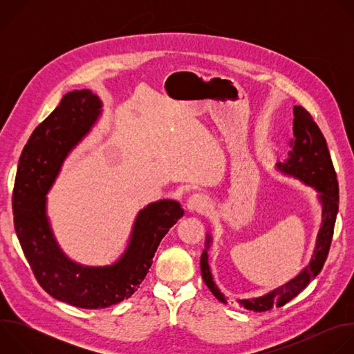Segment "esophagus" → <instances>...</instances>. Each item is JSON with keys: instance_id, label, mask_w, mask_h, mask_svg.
Wrapping results in <instances>:
<instances>
[{"instance_id": "34e87169", "label": "esophagus", "mask_w": 354, "mask_h": 354, "mask_svg": "<svg viewBox=\"0 0 354 354\" xmlns=\"http://www.w3.org/2000/svg\"><path fill=\"white\" fill-rule=\"evenodd\" d=\"M185 206H186V210H187L189 213H198V214L206 213L207 209H209V203H207L206 197H205L203 194H198V193L192 194V196L187 198Z\"/></svg>"}]
</instances>
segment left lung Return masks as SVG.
<instances>
[{
  "mask_svg": "<svg viewBox=\"0 0 354 354\" xmlns=\"http://www.w3.org/2000/svg\"><path fill=\"white\" fill-rule=\"evenodd\" d=\"M290 147L291 151L288 153V160L286 162H279L277 169L286 175H291L302 180L319 192V200L322 203V224L317 236V245L311 262L297 277L274 288L266 295L250 299H239L241 306H243L246 310L257 313L268 311L273 307H283L290 299L304 290L310 281H313L322 270L333 236V228L339 209V185L336 172L322 131L314 122L311 113L302 106H294L292 138L290 140ZM210 242L212 236L207 235L206 249L200 258L201 277H203L214 297L225 304L227 301L216 286L209 266L207 249Z\"/></svg>",
  "mask_w": 354,
  "mask_h": 354,
  "instance_id": "left-lung-1",
  "label": "left lung"
}]
</instances>
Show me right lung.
I'll return each mask as SVG.
<instances>
[{
    "instance_id": "right-lung-1",
    "label": "right lung",
    "mask_w": 354,
    "mask_h": 354,
    "mask_svg": "<svg viewBox=\"0 0 354 354\" xmlns=\"http://www.w3.org/2000/svg\"><path fill=\"white\" fill-rule=\"evenodd\" d=\"M100 108L102 102L89 89L66 93L29 137L12 193L15 231L37 283L56 299L86 310L106 308L131 297L145 279L161 239L183 216L174 200L144 207L126 252L111 266H82L63 254L46 216V193L71 148L97 120Z\"/></svg>"
}]
</instances>
